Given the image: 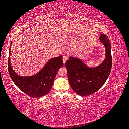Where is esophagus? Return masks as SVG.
I'll list each match as a JSON object with an SVG mask.
<instances>
[{
  "mask_svg": "<svg viewBox=\"0 0 129 129\" xmlns=\"http://www.w3.org/2000/svg\"><path fill=\"white\" fill-rule=\"evenodd\" d=\"M68 57L67 56H66V55L63 56V63L64 64H65V63L66 62V60L68 59Z\"/></svg>",
  "mask_w": 129,
  "mask_h": 129,
  "instance_id": "esophagus-1",
  "label": "esophagus"
}]
</instances>
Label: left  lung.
I'll return each instance as SVG.
<instances>
[{"label": "left lung", "instance_id": "1", "mask_svg": "<svg viewBox=\"0 0 129 129\" xmlns=\"http://www.w3.org/2000/svg\"><path fill=\"white\" fill-rule=\"evenodd\" d=\"M99 40L105 48L106 58L98 67L89 68L81 60L73 57L65 64L70 86L80 96H87L97 91L110 74L112 64L111 43L105 34H101Z\"/></svg>", "mask_w": 129, "mask_h": 129}]
</instances>
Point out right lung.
<instances>
[{
	"instance_id": "add662e5",
	"label": "right lung",
	"mask_w": 129,
	"mask_h": 129,
	"mask_svg": "<svg viewBox=\"0 0 129 129\" xmlns=\"http://www.w3.org/2000/svg\"><path fill=\"white\" fill-rule=\"evenodd\" d=\"M12 42L11 43V46ZM11 47L8 60L9 74L13 82L22 91L32 97L45 96L50 91L59 69L63 66L62 56L50 59L39 72L30 77H21L13 70L10 61Z\"/></svg>"
}]
</instances>
